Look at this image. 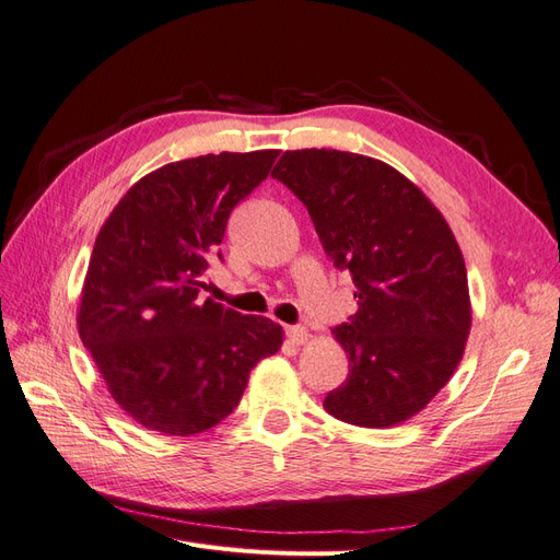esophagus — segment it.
Listing matches in <instances>:
<instances>
[{
    "mask_svg": "<svg viewBox=\"0 0 560 560\" xmlns=\"http://www.w3.org/2000/svg\"><path fill=\"white\" fill-rule=\"evenodd\" d=\"M284 334H287V338H290V341L296 343V346H303V343L308 341V329H306V327H287Z\"/></svg>",
    "mask_w": 560,
    "mask_h": 560,
    "instance_id": "1",
    "label": "esophagus"
}]
</instances>
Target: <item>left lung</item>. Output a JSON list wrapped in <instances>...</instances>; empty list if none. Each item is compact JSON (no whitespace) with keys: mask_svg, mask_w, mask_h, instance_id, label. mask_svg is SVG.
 <instances>
[{"mask_svg":"<svg viewBox=\"0 0 560 560\" xmlns=\"http://www.w3.org/2000/svg\"><path fill=\"white\" fill-rule=\"evenodd\" d=\"M273 177L358 287V313L331 329L350 374L325 397L327 413L358 428L409 420L451 381L471 327L467 268L446 219L395 167L350 151H284Z\"/></svg>","mask_w":560,"mask_h":560,"instance_id":"left-lung-1","label":"left lung"}]
</instances>
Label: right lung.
<instances>
[{"instance_id":"add662e5","label":"right lung","mask_w":560,"mask_h":560,"mask_svg":"<svg viewBox=\"0 0 560 560\" xmlns=\"http://www.w3.org/2000/svg\"><path fill=\"white\" fill-rule=\"evenodd\" d=\"M278 154L167 163L130 186L97 233L79 336L114 401L147 430L189 436L214 428L238 406L249 371L282 346L273 319L198 296L210 259H222L231 210Z\"/></svg>"}]
</instances>
